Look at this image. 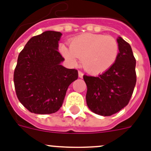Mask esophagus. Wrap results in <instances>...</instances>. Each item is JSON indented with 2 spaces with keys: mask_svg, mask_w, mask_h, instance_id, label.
<instances>
[{
  "mask_svg": "<svg viewBox=\"0 0 151 151\" xmlns=\"http://www.w3.org/2000/svg\"><path fill=\"white\" fill-rule=\"evenodd\" d=\"M83 76H84V74L82 72L78 71V77H79V78H83Z\"/></svg>",
  "mask_w": 151,
  "mask_h": 151,
  "instance_id": "34e87169",
  "label": "esophagus"
}]
</instances>
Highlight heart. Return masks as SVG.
I'll use <instances>...</instances> for the list:
<instances>
[{
	"label": "heart",
	"instance_id": "b5f03b06",
	"mask_svg": "<svg viewBox=\"0 0 151 151\" xmlns=\"http://www.w3.org/2000/svg\"><path fill=\"white\" fill-rule=\"evenodd\" d=\"M60 51L70 63L76 65L82 59L85 70L92 74H99L110 69L116 60L119 44L110 35L84 34L73 38L70 47L60 46Z\"/></svg>",
	"mask_w": 151,
	"mask_h": 151
}]
</instances>
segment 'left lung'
<instances>
[{"instance_id": "left-lung-1", "label": "left lung", "mask_w": 151, "mask_h": 151, "mask_svg": "<svg viewBox=\"0 0 151 151\" xmlns=\"http://www.w3.org/2000/svg\"><path fill=\"white\" fill-rule=\"evenodd\" d=\"M119 52L113 66L98 76H84L86 102L93 113L109 116L129 104L136 84V60L130 45L119 37Z\"/></svg>"}]
</instances>
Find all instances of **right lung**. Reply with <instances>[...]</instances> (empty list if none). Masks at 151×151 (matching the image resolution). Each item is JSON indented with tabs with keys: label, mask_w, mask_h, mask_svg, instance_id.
I'll list each match as a JSON object with an SVG mask.
<instances>
[{
	"label": "right lung",
	"mask_w": 151,
	"mask_h": 151,
	"mask_svg": "<svg viewBox=\"0 0 151 151\" xmlns=\"http://www.w3.org/2000/svg\"><path fill=\"white\" fill-rule=\"evenodd\" d=\"M60 32L46 31L29 39L19 53L13 74L19 101L31 113L50 114L62 106L69 85L78 71L61 65Z\"/></svg>",
	"instance_id": "obj_1"
}]
</instances>
